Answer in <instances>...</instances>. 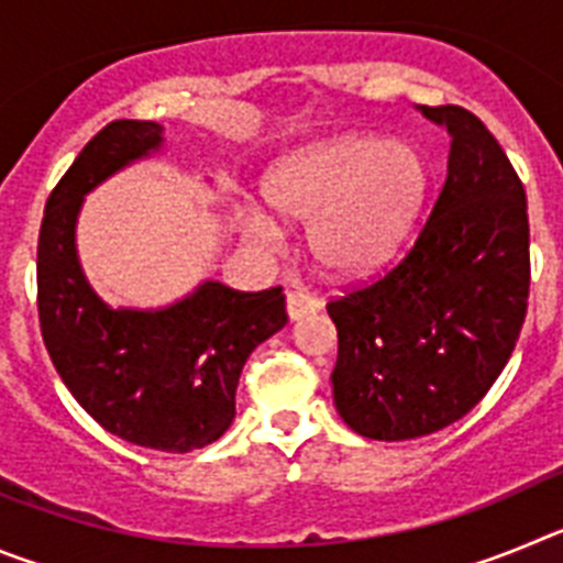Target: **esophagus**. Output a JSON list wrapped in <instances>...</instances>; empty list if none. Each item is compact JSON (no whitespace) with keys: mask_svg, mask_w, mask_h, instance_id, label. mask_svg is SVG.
Wrapping results in <instances>:
<instances>
[{"mask_svg":"<svg viewBox=\"0 0 563 563\" xmlns=\"http://www.w3.org/2000/svg\"><path fill=\"white\" fill-rule=\"evenodd\" d=\"M321 310V301L316 296L305 290H290L287 292V316L290 321H301V318L312 316V312Z\"/></svg>","mask_w":563,"mask_h":563,"instance_id":"34e87169","label":"esophagus"}]
</instances>
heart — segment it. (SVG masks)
<instances>
[{"label": "heart", "mask_w": 563, "mask_h": 563, "mask_svg": "<svg viewBox=\"0 0 563 563\" xmlns=\"http://www.w3.org/2000/svg\"><path fill=\"white\" fill-rule=\"evenodd\" d=\"M265 200L278 217L307 222L312 258L335 276H369L409 239L429 194V166L417 146L375 134H341L298 148L267 172ZM247 239L273 247L282 228L247 208Z\"/></svg>", "instance_id": "heart-1"}]
</instances>
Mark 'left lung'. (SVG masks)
Wrapping results in <instances>:
<instances>
[{"instance_id": "left-lung-1", "label": "left lung", "mask_w": 563, "mask_h": 563, "mask_svg": "<svg viewBox=\"0 0 563 563\" xmlns=\"http://www.w3.org/2000/svg\"><path fill=\"white\" fill-rule=\"evenodd\" d=\"M417 109L451 134L434 211L400 265L327 305L338 415L386 442L434 434L474 409L514 355L530 292L525 186L507 154L474 112Z\"/></svg>"}]
</instances>
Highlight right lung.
<instances>
[{"label":"right lung","mask_w":563,"mask_h":563,"mask_svg":"<svg viewBox=\"0 0 563 563\" xmlns=\"http://www.w3.org/2000/svg\"><path fill=\"white\" fill-rule=\"evenodd\" d=\"M161 148V123L112 121L53 188L38 231V321L64 386L98 426L186 454L225 434L242 366L287 312L282 287L239 292L206 278L174 305L134 310L107 305L89 285L76 247L84 197Z\"/></svg>","instance_id":"1"}]
</instances>
